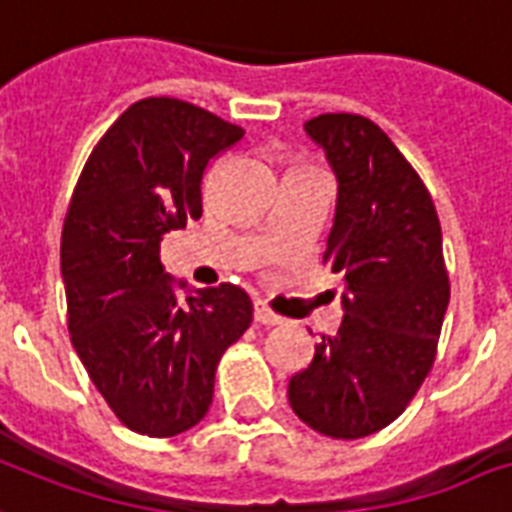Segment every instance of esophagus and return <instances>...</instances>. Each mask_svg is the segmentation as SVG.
Instances as JSON below:
<instances>
[{
	"mask_svg": "<svg viewBox=\"0 0 512 512\" xmlns=\"http://www.w3.org/2000/svg\"><path fill=\"white\" fill-rule=\"evenodd\" d=\"M255 322H260V325H282V317L273 314L263 300H255Z\"/></svg>",
	"mask_w": 512,
	"mask_h": 512,
	"instance_id": "obj_1",
	"label": "esophagus"
}]
</instances>
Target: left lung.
<instances>
[{"mask_svg": "<svg viewBox=\"0 0 512 512\" xmlns=\"http://www.w3.org/2000/svg\"><path fill=\"white\" fill-rule=\"evenodd\" d=\"M306 134L338 179L325 263L343 273V319L290 378L300 421L335 440L368 438L405 411L438 351L448 284L427 187L392 139L362 115L311 117Z\"/></svg>", "mask_w": 512, "mask_h": 512, "instance_id": "8db88e82", "label": "left lung"}]
</instances>
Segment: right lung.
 <instances>
[{
    "label": "right lung",
    "instance_id": "obj_1",
    "mask_svg": "<svg viewBox=\"0 0 512 512\" xmlns=\"http://www.w3.org/2000/svg\"><path fill=\"white\" fill-rule=\"evenodd\" d=\"M244 136L206 109L142 99L117 117L77 179L61 233L69 333L88 376L128 429L171 438L204 419L217 362L252 322L236 284L179 301L161 241L204 212L212 158Z\"/></svg>",
    "mask_w": 512,
    "mask_h": 512
}]
</instances>
